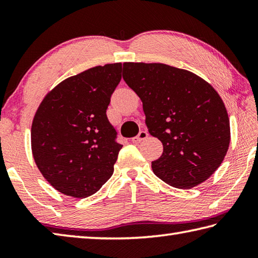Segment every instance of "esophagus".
Wrapping results in <instances>:
<instances>
[{"mask_svg":"<svg viewBox=\"0 0 258 258\" xmlns=\"http://www.w3.org/2000/svg\"><path fill=\"white\" fill-rule=\"evenodd\" d=\"M148 132L147 131H141V132H140L137 137H134L133 139H132V141L134 142V143H139V142H141V141H143V140H146L147 138H148Z\"/></svg>","mask_w":258,"mask_h":258,"instance_id":"34e87169","label":"esophagus"}]
</instances>
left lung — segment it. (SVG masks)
Masks as SVG:
<instances>
[{"instance_id":"8db88e82","label":"left lung","mask_w":258,"mask_h":258,"mask_svg":"<svg viewBox=\"0 0 258 258\" xmlns=\"http://www.w3.org/2000/svg\"><path fill=\"white\" fill-rule=\"evenodd\" d=\"M123 67L124 81L142 101L148 131L163 143L152 171L178 189L206 181L220 167L231 139L220 94L185 69L158 62H124Z\"/></svg>"}]
</instances>
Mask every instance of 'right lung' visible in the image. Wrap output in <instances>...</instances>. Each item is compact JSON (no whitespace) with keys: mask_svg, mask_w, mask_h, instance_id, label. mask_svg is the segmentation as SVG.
I'll list each match as a JSON object with an SVG mask.
<instances>
[{"mask_svg":"<svg viewBox=\"0 0 258 258\" xmlns=\"http://www.w3.org/2000/svg\"><path fill=\"white\" fill-rule=\"evenodd\" d=\"M121 63L71 76L47 92L33 118L30 145L43 177L61 194L86 198L113 173L121 145L107 118Z\"/></svg>","mask_w":258,"mask_h":258,"instance_id":"right-lung-1","label":"right lung"}]
</instances>
